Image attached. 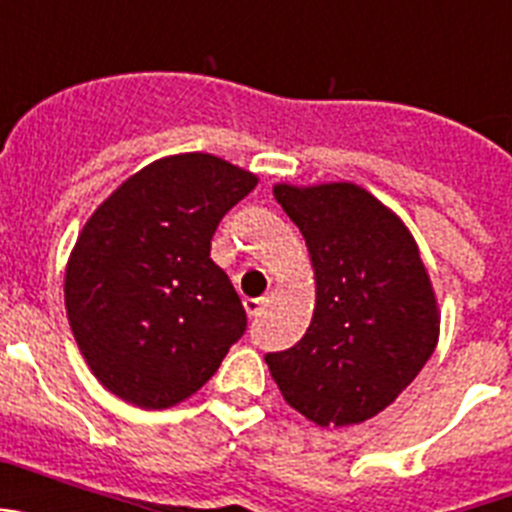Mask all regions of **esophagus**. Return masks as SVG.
<instances>
[{
	"label": "esophagus",
	"mask_w": 512,
	"mask_h": 512,
	"mask_svg": "<svg viewBox=\"0 0 512 512\" xmlns=\"http://www.w3.org/2000/svg\"><path fill=\"white\" fill-rule=\"evenodd\" d=\"M266 302H269L266 297H246V300H243V307H246V312L251 318H259L261 312H264Z\"/></svg>",
	"instance_id": "34e87169"
}]
</instances>
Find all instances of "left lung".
Instances as JSON below:
<instances>
[{"instance_id": "8db88e82", "label": "left lung", "mask_w": 512, "mask_h": 512, "mask_svg": "<svg viewBox=\"0 0 512 512\" xmlns=\"http://www.w3.org/2000/svg\"><path fill=\"white\" fill-rule=\"evenodd\" d=\"M274 197L305 235L318 300L305 336L266 354L269 372L312 423H364L395 402L436 348V297L418 246L356 184H279Z\"/></svg>"}]
</instances>
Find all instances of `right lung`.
I'll return each instance as SVG.
<instances>
[{
    "mask_svg": "<svg viewBox=\"0 0 512 512\" xmlns=\"http://www.w3.org/2000/svg\"><path fill=\"white\" fill-rule=\"evenodd\" d=\"M256 176L210 153L153 161L97 207L66 269V312L94 377L138 408H171L246 333L210 241Z\"/></svg>",
    "mask_w": 512,
    "mask_h": 512,
    "instance_id": "add662e5",
    "label": "right lung"
}]
</instances>
